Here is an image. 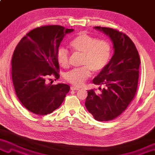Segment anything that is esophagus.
<instances>
[{"label": "esophagus", "instance_id": "obj_1", "mask_svg": "<svg viewBox=\"0 0 155 155\" xmlns=\"http://www.w3.org/2000/svg\"><path fill=\"white\" fill-rule=\"evenodd\" d=\"M71 91H78V90H80V88H79V87H78L71 86Z\"/></svg>", "mask_w": 155, "mask_h": 155}]
</instances>
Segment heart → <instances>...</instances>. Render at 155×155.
<instances>
[{
  "label": "heart",
  "mask_w": 155,
  "mask_h": 155,
  "mask_svg": "<svg viewBox=\"0 0 155 155\" xmlns=\"http://www.w3.org/2000/svg\"><path fill=\"white\" fill-rule=\"evenodd\" d=\"M70 46L75 54L81 55L80 68L74 69L64 75L67 81L76 85H81L92 73L103 70L109 63L112 55V46L109 41L80 33L70 41ZM57 61L63 68L70 66V54L64 48H59L56 54Z\"/></svg>",
  "instance_id": "heart-1"
}]
</instances>
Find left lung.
<instances>
[{
  "label": "left lung",
  "mask_w": 155,
  "mask_h": 155,
  "mask_svg": "<svg viewBox=\"0 0 155 155\" xmlns=\"http://www.w3.org/2000/svg\"><path fill=\"white\" fill-rule=\"evenodd\" d=\"M111 39L114 54L107 67L92 82L103 85L87 91L85 107L96 120H112L121 115L137 94L140 57L132 40L122 32L111 28L96 26Z\"/></svg>",
  "instance_id": "left-lung-1"
}]
</instances>
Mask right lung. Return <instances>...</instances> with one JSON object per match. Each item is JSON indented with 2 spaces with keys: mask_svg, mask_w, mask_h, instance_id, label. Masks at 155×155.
I'll list each match as a JSON object with an SVG mask.
<instances>
[{
  "mask_svg": "<svg viewBox=\"0 0 155 155\" xmlns=\"http://www.w3.org/2000/svg\"><path fill=\"white\" fill-rule=\"evenodd\" d=\"M73 29L47 25L32 30L15 48L12 58V77L15 92L23 106L33 114L47 115L63 103L70 87L52 85L58 79L56 54L64 35Z\"/></svg>",
  "mask_w": 155,
  "mask_h": 155,
  "instance_id": "1",
  "label": "right lung"
}]
</instances>
